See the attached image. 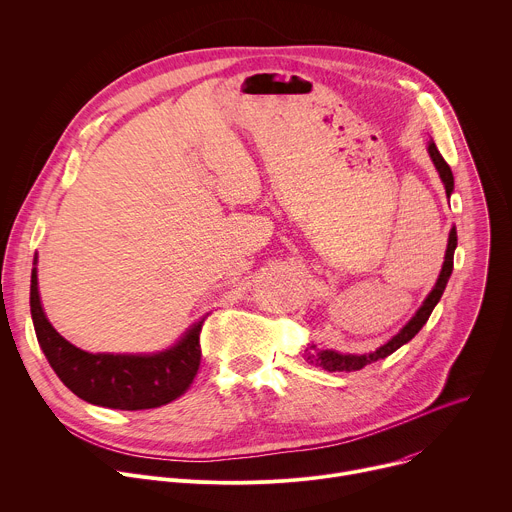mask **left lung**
<instances>
[{
  "mask_svg": "<svg viewBox=\"0 0 512 512\" xmlns=\"http://www.w3.org/2000/svg\"><path fill=\"white\" fill-rule=\"evenodd\" d=\"M428 151H430V157L444 181V187H446V195L450 197V193L454 191V175H452V169L450 165L446 163V159L440 155L438 147L434 141H430L428 145ZM456 244H458V234H456V228L450 230V238H448V248H446V258H444V266H442V272H440V278L436 282V286L432 288V292L428 294V298L424 300V304L420 306V311L416 313V317L407 323L391 341H387L383 347H379L377 351L369 353V355H341L337 351H317L315 345H311L309 349L304 351V359L306 363H311L315 367H321L325 371H359L363 369L365 365L369 363H375L379 359H385L389 357L393 351H397L401 345H405L407 341H412L420 331L422 327L428 323L434 306L440 302L442 294H444V288L448 284V278L452 274V268H454V250H456Z\"/></svg>",
  "mask_w": 512,
  "mask_h": 512,
  "instance_id": "8db88e82",
  "label": "left lung"
}]
</instances>
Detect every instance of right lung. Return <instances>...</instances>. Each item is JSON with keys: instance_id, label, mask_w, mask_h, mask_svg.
Returning a JSON list of instances; mask_svg holds the SVG:
<instances>
[{"instance_id": "add662e5", "label": "right lung", "mask_w": 512, "mask_h": 512, "mask_svg": "<svg viewBox=\"0 0 512 512\" xmlns=\"http://www.w3.org/2000/svg\"><path fill=\"white\" fill-rule=\"evenodd\" d=\"M30 309L48 363L60 381L88 403L127 412L151 410L181 397L199 371L203 321L193 325L175 347L157 355H92L70 345L48 323L40 304L36 268L32 270Z\"/></svg>"}]
</instances>
